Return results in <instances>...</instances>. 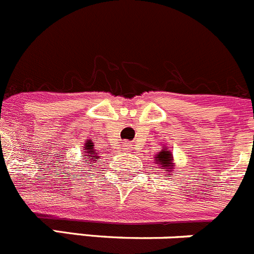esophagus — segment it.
Listing matches in <instances>:
<instances>
[{
  "instance_id": "esophagus-1",
  "label": "esophagus",
  "mask_w": 254,
  "mask_h": 254,
  "mask_svg": "<svg viewBox=\"0 0 254 254\" xmlns=\"http://www.w3.org/2000/svg\"><path fill=\"white\" fill-rule=\"evenodd\" d=\"M123 147H125V149H129V148H131V144L125 143V144H123Z\"/></svg>"
}]
</instances>
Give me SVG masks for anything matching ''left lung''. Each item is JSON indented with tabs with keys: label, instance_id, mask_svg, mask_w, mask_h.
<instances>
[{
	"label": "left lung",
	"instance_id": "obj_1",
	"mask_svg": "<svg viewBox=\"0 0 254 254\" xmlns=\"http://www.w3.org/2000/svg\"><path fill=\"white\" fill-rule=\"evenodd\" d=\"M154 161L157 162V165L161 166L163 170H168V168H172L173 165H172V159L173 157L171 156V153L168 151H163L159 152L158 154H156V157H154Z\"/></svg>",
	"mask_w": 254,
	"mask_h": 254
}]
</instances>
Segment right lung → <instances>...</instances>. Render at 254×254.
Masks as SVG:
<instances>
[{"label": "right lung", "instance_id": "right-lung-1", "mask_svg": "<svg viewBox=\"0 0 254 254\" xmlns=\"http://www.w3.org/2000/svg\"><path fill=\"white\" fill-rule=\"evenodd\" d=\"M92 146H93V143H91L89 141H87L86 146H84V152H86L87 158L92 159V162H93V161H96V159L98 158V156H97V153L95 152V149H93ZM89 156L91 157V159L89 158ZM84 161H87V159H84Z\"/></svg>", "mask_w": 254, "mask_h": 254}]
</instances>
